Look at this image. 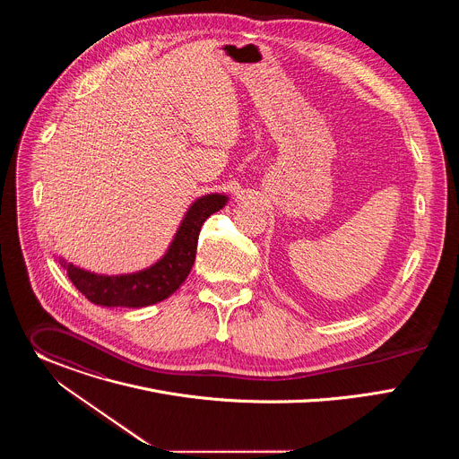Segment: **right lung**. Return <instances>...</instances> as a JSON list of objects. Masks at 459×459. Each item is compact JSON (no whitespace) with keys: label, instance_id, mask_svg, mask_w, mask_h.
<instances>
[{"label":"right lung","instance_id":"add662e5","mask_svg":"<svg viewBox=\"0 0 459 459\" xmlns=\"http://www.w3.org/2000/svg\"><path fill=\"white\" fill-rule=\"evenodd\" d=\"M227 202L229 198L225 194L216 192L205 194L195 200L181 220V225L163 257L149 269L133 274L105 276L74 267L61 257L59 264L67 271L74 287L94 305L126 308L154 305L174 294L186 280L195 259V247H198L202 225L211 214L223 209Z\"/></svg>","mask_w":459,"mask_h":459}]
</instances>
